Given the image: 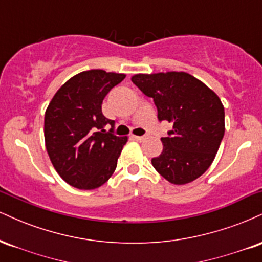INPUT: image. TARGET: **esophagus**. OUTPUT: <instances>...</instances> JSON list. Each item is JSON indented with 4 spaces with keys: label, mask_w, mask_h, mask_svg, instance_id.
<instances>
[{
    "label": "esophagus",
    "mask_w": 262,
    "mask_h": 262,
    "mask_svg": "<svg viewBox=\"0 0 262 262\" xmlns=\"http://www.w3.org/2000/svg\"><path fill=\"white\" fill-rule=\"evenodd\" d=\"M133 138H134L135 140H138V141H143V140L146 139L145 135H143V137H137V135H133Z\"/></svg>",
    "instance_id": "esophagus-1"
}]
</instances>
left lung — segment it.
Returning a JSON list of instances; mask_svg holds the SVG:
<instances>
[{"label": "left lung", "instance_id": "1", "mask_svg": "<svg viewBox=\"0 0 262 262\" xmlns=\"http://www.w3.org/2000/svg\"><path fill=\"white\" fill-rule=\"evenodd\" d=\"M132 81L154 100L158 119L172 124L161 138L164 149L151 159L167 181L185 185L203 175L224 137V107L202 81L187 73L134 75Z\"/></svg>", "mask_w": 262, "mask_h": 262}]
</instances>
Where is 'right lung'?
I'll list each match as a JSON object with an SVG mask.
<instances>
[{
    "mask_svg": "<svg viewBox=\"0 0 262 262\" xmlns=\"http://www.w3.org/2000/svg\"><path fill=\"white\" fill-rule=\"evenodd\" d=\"M124 74L89 70L75 75L59 89L44 118L45 146L60 177L80 189L108 181L127 137L114 135V121L102 113L107 93ZM107 124L111 129L105 132Z\"/></svg>",
    "mask_w": 262,
    "mask_h": 262,
    "instance_id": "obj_1",
    "label": "right lung"
}]
</instances>
